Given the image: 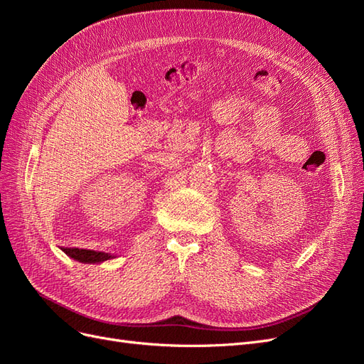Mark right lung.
I'll return each mask as SVG.
<instances>
[{
  "label": "right lung",
  "instance_id": "add662e5",
  "mask_svg": "<svg viewBox=\"0 0 364 364\" xmlns=\"http://www.w3.org/2000/svg\"><path fill=\"white\" fill-rule=\"evenodd\" d=\"M70 258H74L79 262L85 264H94V262H103L114 258L106 252H97V250H87V249H77V247H63L62 249Z\"/></svg>",
  "mask_w": 364,
  "mask_h": 364
}]
</instances>
